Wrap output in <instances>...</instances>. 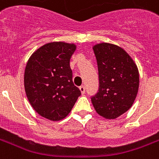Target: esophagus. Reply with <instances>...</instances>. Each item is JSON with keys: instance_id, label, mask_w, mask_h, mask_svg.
I'll list each match as a JSON object with an SVG mask.
<instances>
[{"instance_id": "34e87169", "label": "esophagus", "mask_w": 159, "mask_h": 159, "mask_svg": "<svg viewBox=\"0 0 159 159\" xmlns=\"http://www.w3.org/2000/svg\"><path fill=\"white\" fill-rule=\"evenodd\" d=\"M80 91H81V93H82V94H83V93H85V87L84 86H81L79 88Z\"/></svg>"}]
</instances>
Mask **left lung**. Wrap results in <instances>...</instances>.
Instances as JSON below:
<instances>
[{
    "label": "left lung",
    "instance_id": "left-lung-1",
    "mask_svg": "<svg viewBox=\"0 0 159 159\" xmlns=\"http://www.w3.org/2000/svg\"><path fill=\"white\" fill-rule=\"evenodd\" d=\"M93 49L99 89L91 96V101L97 113L114 119L132 107L139 89V71L131 57L118 46L100 43Z\"/></svg>",
    "mask_w": 159,
    "mask_h": 159
}]
</instances>
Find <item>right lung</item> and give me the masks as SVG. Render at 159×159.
Returning a JSON list of instances; mask_svg holds the SVG:
<instances>
[{
  "instance_id": "right-lung-1",
  "label": "right lung",
  "mask_w": 159,
  "mask_h": 159,
  "mask_svg": "<svg viewBox=\"0 0 159 159\" xmlns=\"http://www.w3.org/2000/svg\"><path fill=\"white\" fill-rule=\"evenodd\" d=\"M76 46L50 42L30 56L25 70V89L34 110L52 121L70 113L81 95L72 82L70 59Z\"/></svg>"
}]
</instances>
